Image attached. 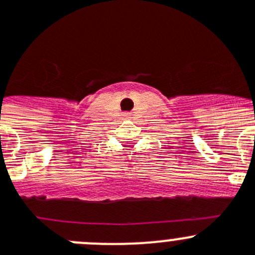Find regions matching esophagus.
Masks as SVG:
<instances>
[{"instance_id": "1", "label": "esophagus", "mask_w": 255, "mask_h": 255, "mask_svg": "<svg viewBox=\"0 0 255 255\" xmlns=\"http://www.w3.org/2000/svg\"><path fill=\"white\" fill-rule=\"evenodd\" d=\"M123 118H125V119H128V118H130V114H128V113L123 114Z\"/></svg>"}]
</instances>
